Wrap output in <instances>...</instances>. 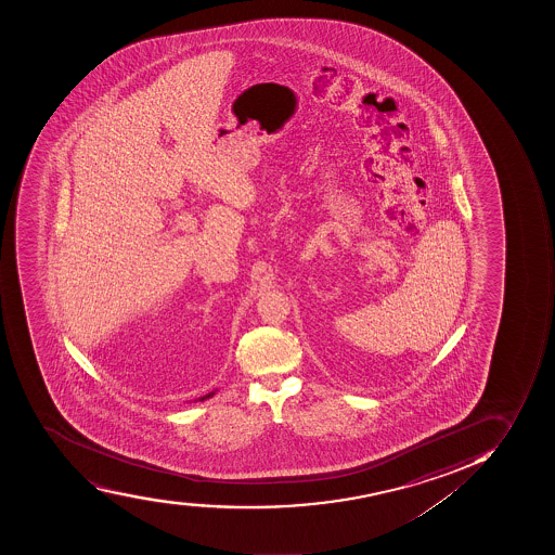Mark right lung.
<instances>
[{"instance_id": "right-lung-1", "label": "right lung", "mask_w": 555, "mask_h": 555, "mask_svg": "<svg viewBox=\"0 0 555 555\" xmlns=\"http://www.w3.org/2000/svg\"><path fill=\"white\" fill-rule=\"evenodd\" d=\"M211 395H214V393H208V395H206V397H203V399H201V400L208 399V397H211Z\"/></svg>"}]
</instances>
